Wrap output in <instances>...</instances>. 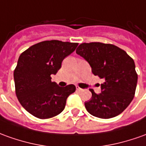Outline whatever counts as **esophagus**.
Wrapping results in <instances>:
<instances>
[{"label":"esophagus","instance_id":"esophagus-1","mask_svg":"<svg viewBox=\"0 0 146 146\" xmlns=\"http://www.w3.org/2000/svg\"><path fill=\"white\" fill-rule=\"evenodd\" d=\"M76 90H78V91H83V89L80 88V87H79V86H76Z\"/></svg>","mask_w":146,"mask_h":146}]
</instances>
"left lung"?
<instances>
[{"mask_svg":"<svg viewBox=\"0 0 146 146\" xmlns=\"http://www.w3.org/2000/svg\"><path fill=\"white\" fill-rule=\"evenodd\" d=\"M76 53L89 63L94 75L104 80L100 94L90 90L92 97L85 102L86 110L104 119L123 112L136 90L137 74L133 60L117 46L99 42L81 44Z\"/></svg>","mask_w":146,"mask_h":146,"instance_id":"left-lung-1","label":"left lung"}]
</instances>
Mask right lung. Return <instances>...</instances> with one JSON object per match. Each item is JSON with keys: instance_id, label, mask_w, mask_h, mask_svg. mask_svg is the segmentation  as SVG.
<instances>
[{"instance_id": "add662e5", "label": "right lung", "mask_w": 146, "mask_h": 146, "mask_svg": "<svg viewBox=\"0 0 146 146\" xmlns=\"http://www.w3.org/2000/svg\"><path fill=\"white\" fill-rule=\"evenodd\" d=\"M78 43L46 40L21 53L13 73L16 94L21 106L35 117L46 119L63 111L67 97L75 91L70 84L60 87L52 82L64 58L75 50Z\"/></svg>"}]
</instances>
